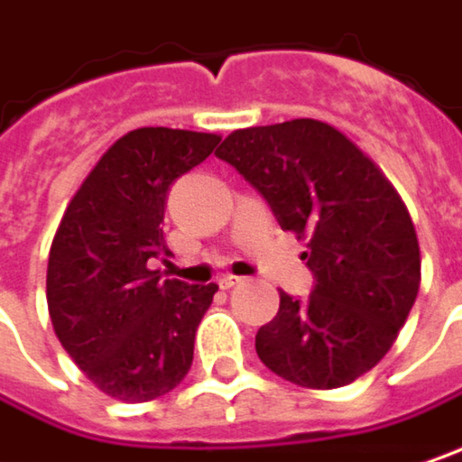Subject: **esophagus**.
Masks as SVG:
<instances>
[{
    "mask_svg": "<svg viewBox=\"0 0 462 462\" xmlns=\"http://www.w3.org/2000/svg\"><path fill=\"white\" fill-rule=\"evenodd\" d=\"M235 285H240V277H235V274H222V277H219V287H222V290H230V287Z\"/></svg>",
    "mask_w": 462,
    "mask_h": 462,
    "instance_id": "obj_1",
    "label": "esophagus"
}]
</instances>
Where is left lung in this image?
<instances>
[{"label":"left lung","instance_id":"left-lung-1","mask_svg":"<svg viewBox=\"0 0 462 462\" xmlns=\"http://www.w3.org/2000/svg\"><path fill=\"white\" fill-rule=\"evenodd\" d=\"M217 156L311 248V295L280 292V311L256 335L258 358L309 390L356 382L387 356L419 295V237L393 182L319 120L235 130Z\"/></svg>","mask_w":462,"mask_h":462}]
</instances>
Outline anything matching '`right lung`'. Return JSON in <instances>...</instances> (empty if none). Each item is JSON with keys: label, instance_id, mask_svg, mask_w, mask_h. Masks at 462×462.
Instances as JSON below:
<instances>
[{"label": "right lung", "instance_id": "1", "mask_svg": "<svg viewBox=\"0 0 462 462\" xmlns=\"http://www.w3.org/2000/svg\"><path fill=\"white\" fill-rule=\"evenodd\" d=\"M222 138L138 127L106 151L72 196L46 266V303L69 358L123 402L162 397L193 364L196 329L217 285L151 272L167 254V196Z\"/></svg>", "mask_w": 462, "mask_h": 462}]
</instances>
